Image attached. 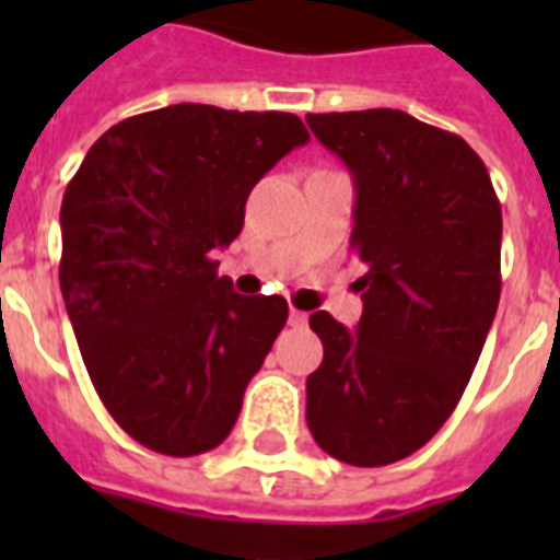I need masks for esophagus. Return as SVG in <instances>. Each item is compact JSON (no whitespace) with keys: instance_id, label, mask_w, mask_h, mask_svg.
Masks as SVG:
<instances>
[{"instance_id":"esophagus-1","label":"esophagus","mask_w":560,"mask_h":560,"mask_svg":"<svg viewBox=\"0 0 560 560\" xmlns=\"http://www.w3.org/2000/svg\"><path fill=\"white\" fill-rule=\"evenodd\" d=\"M307 314L305 311H296V307H290V325H305Z\"/></svg>"}]
</instances>
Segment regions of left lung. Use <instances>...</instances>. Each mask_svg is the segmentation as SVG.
Instances as JSON below:
<instances>
[{
  "label": "left lung",
  "mask_w": 560,
  "mask_h": 560,
  "mask_svg": "<svg viewBox=\"0 0 560 560\" xmlns=\"http://www.w3.org/2000/svg\"><path fill=\"white\" fill-rule=\"evenodd\" d=\"M349 165L351 249L363 316L349 331L311 314L323 366L307 377V427L334 459L381 468L424 447L459 404L500 302L503 211L462 136L400 109L307 113Z\"/></svg>",
  "instance_id": "1"
}]
</instances>
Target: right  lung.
Listing matches in <instances>:
<instances>
[{"label": "right lung", "mask_w": 560, "mask_h": 560, "mask_svg": "<svg viewBox=\"0 0 560 560\" xmlns=\"http://www.w3.org/2000/svg\"><path fill=\"white\" fill-rule=\"evenodd\" d=\"M307 139L293 113L174 104L109 127L66 186L60 293L101 404L144 447L197 456L232 433L288 302L235 293L211 253Z\"/></svg>", "instance_id": "obj_1"}]
</instances>
